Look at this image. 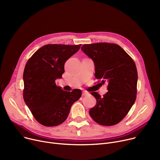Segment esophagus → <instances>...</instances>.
<instances>
[{"instance_id": "1", "label": "esophagus", "mask_w": 160, "mask_h": 160, "mask_svg": "<svg viewBox=\"0 0 160 160\" xmlns=\"http://www.w3.org/2000/svg\"><path fill=\"white\" fill-rule=\"evenodd\" d=\"M89 94V93H88V92H86V91H83V92H82V96H83V97L87 96V95H88Z\"/></svg>"}]
</instances>
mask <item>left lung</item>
<instances>
[{"label": "left lung", "instance_id": "obj_1", "mask_svg": "<svg viewBox=\"0 0 160 160\" xmlns=\"http://www.w3.org/2000/svg\"><path fill=\"white\" fill-rule=\"evenodd\" d=\"M81 49L94 62L95 77L108 82L103 97L97 92L91 95L96 105L89 110L91 117L104 126L119 123L127 115L136 99L138 71L131 57L118 45L99 43L82 46Z\"/></svg>", "mask_w": 160, "mask_h": 160}]
</instances>
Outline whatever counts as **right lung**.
Wrapping results in <instances>:
<instances>
[{"mask_svg":"<svg viewBox=\"0 0 160 160\" xmlns=\"http://www.w3.org/2000/svg\"><path fill=\"white\" fill-rule=\"evenodd\" d=\"M81 45H46L27 62L23 72V98L34 118L45 127L63 122L71 108L80 98V89L65 91L56 85L62 78L64 64Z\"/></svg>","mask_w":160,"mask_h":160,"instance_id":"add662e5","label":"right lung"}]
</instances>
